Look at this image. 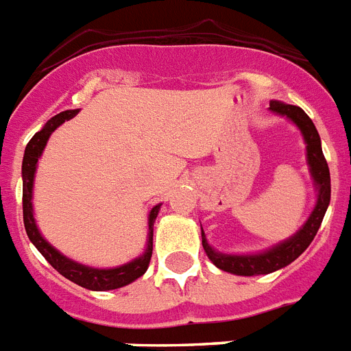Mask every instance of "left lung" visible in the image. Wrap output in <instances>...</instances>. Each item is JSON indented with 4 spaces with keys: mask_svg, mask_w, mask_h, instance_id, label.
<instances>
[{
    "mask_svg": "<svg viewBox=\"0 0 351 351\" xmlns=\"http://www.w3.org/2000/svg\"><path fill=\"white\" fill-rule=\"evenodd\" d=\"M269 110L296 125L303 141L307 144L305 146V149H307V166L312 182H314V189H316V205L312 208L311 216L300 226V230L296 234L280 241L271 248L262 250V252L257 253L217 252L208 244L205 232L202 228V244L207 257L210 258L214 266L226 271V273H232V275H267V273H273V271L289 266L291 262L296 261L308 248V244L316 237L321 221L325 217L326 208L330 205V171H328V164H326L323 149H321L319 134H317L312 119L296 105H287V103L276 101V99L269 101Z\"/></svg>",
    "mask_w": 351,
    "mask_h": 351,
    "instance_id": "left-lung-1",
    "label": "left lung"
}]
</instances>
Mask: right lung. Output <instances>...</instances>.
Returning <instances> with one entry per match:
<instances>
[{
  "mask_svg": "<svg viewBox=\"0 0 351 351\" xmlns=\"http://www.w3.org/2000/svg\"><path fill=\"white\" fill-rule=\"evenodd\" d=\"M78 112L80 110L75 108V110H64L60 114H57V116L51 117L32 137L30 143L26 144L25 157H23V167H21V175H23V219H25V228L32 244L43 253V257L62 276H66L67 280L75 282V284L82 285V287L89 291L119 289V287H125V285L137 280L148 269L153 253V223L157 219L162 203H157L148 212V239H146V248H144L143 255L116 267L85 266V264H80V262L66 257L64 253L58 252L55 246H51L48 241L44 239L34 217V182L35 173H37V162H39L40 155H43L44 148H46V144H48L53 132L57 130L62 123L73 119Z\"/></svg>",
  "mask_w": 351,
  "mask_h": 351,
  "instance_id": "add662e5",
  "label": "right lung"
}]
</instances>
